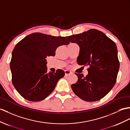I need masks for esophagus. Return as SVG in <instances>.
<instances>
[{
  "label": "esophagus",
  "mask_w": 130,
  "mask_h": 130,
  "mask_svg": "<svg viewBox=\"0 0 130 130\" xmlns=\"http://www.w3.org/2000/svg\"><path fill=\"white\" fill-rule=\"evenodd\" d=\"M64 72H65V75H69V74H72V72H70V71H69L66 70V71H64Z\"/></svg>",
  "instance_id": "obj_1"
}]
</instances>
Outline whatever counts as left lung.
<instances>
[{"instance_id":"1","label":"left lung","mask_w":130,"mask_h":130,"mask_svg":"<svg viewBox=\"0 0 130 130\" xmlns=\"http://www.w3.org/2000/svg\"><path fill=\"white\" fill-rule=\"evenodd\" d=\"M68 42L80 48L77 63L89 66L88 74L75 73L77 83L71 85L73 92L86 102L99 100L109 93L116 83L120 67L115 43L100 31L90 29L66 36Z\"/></svg>"}]
</instances>
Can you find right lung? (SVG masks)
I'll list each match as a JSON object with an SVG mask.
<instances>
[{
  "instance_id": "1",
  "label": "right lung",
  "mask_w": 130,
  "mask_h": 130,
  "mask_svg": "<svg viewBox=\"0 0 130 130\" xmlns=\"http://www.w3.org/2000/svg\"><path fill=\"white\" fill-rule=\"evenodd\" d=\"M69 43L64 37L35 32L16 45L10 63L12 82L25 99L40 102L52 93L65 73L62 69L47 72L46 58L54 56L58 46Z\"/></svg>"
}]
</instances>
